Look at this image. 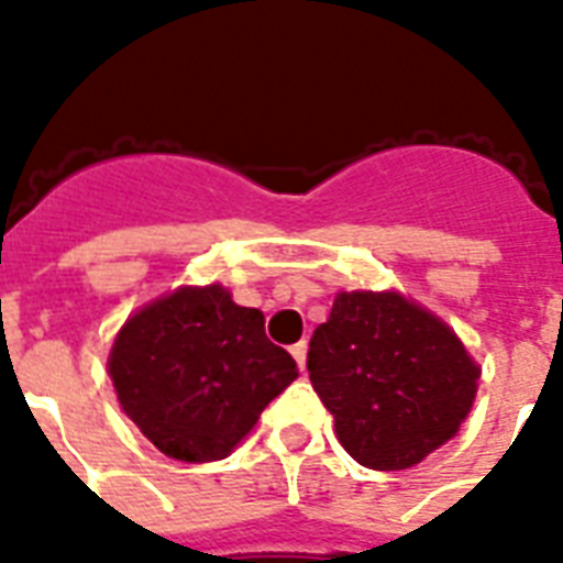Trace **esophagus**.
I'll return each instance as SVG.
<instances>
[{"instance_id":"esophagus-1","label":"esophagus","mask_w":563,"mask_h":563,"mask_svg":"<svg viewBox=\"0 0 563 563\" xmlns=\"http://www.w3.org/2000/svg\"><path fill=\"white\" fill-rule=\"evenodd\" d=\"M290 356L297 358L299 371H306V356H308V344H306V341H299V344L290 346Z\"/></svg>"}]
</instances>
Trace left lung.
<instances>
[{"instance_id":"8db88e82","label":"left lung","mask_w":563,"mask_h":563,"mask_svg":"<svg viewBox=\"0 0 563 563\" xmlns=\"http://www.w3.org/2000/svg\"><path fill=\"white\" fill-rule=\"evenodd\" d=\"M338 442L377 472L418 466L460 433L481 365L445 320L400 290H338L308 344Z\"/></svg>"}]
</instances>
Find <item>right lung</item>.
<instances>
[{"label": "right lung", "instance_id": "1", "mask_svg": "<svg viewBox=\"0 0 563 563\" xmlns=\"http://www.w3.org/2000/svg\"><path fill=\"white\" fill-rule=\"evenodd\" d=\"M106 371L121 412L180 463L228 457L299 377L290 353L266 341L264 314L236 306L219 282L180 285L136 308Z\"/></svg>", "mask_w": 563, "mask_h": 563}]
</instances>
